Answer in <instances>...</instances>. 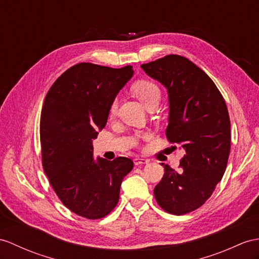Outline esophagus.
<instances>
[{"mask_svg":"<svg viewBox=\"0 0 259 259\" xmlns=\"http://www.w3.org/2000/svg\"><path fill=\"white\" fill-rule=\"evenodd\" d=\"M149 160L148 159H145V158H140V157H137V158L134 159V163L135 166H138V165H143V163H147Z\"/></svg>","mask_w":259,"mask_h":259,"instance_id":"esophagus-1","label":"esophagus"}]
</instances>
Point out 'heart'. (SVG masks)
Here are the masks:
<instances>
[{
  "mask_svg": "<svg viewBox=\"0 0 259 259\" xmlns=\"http://www.w3.org/2000/svg\"><path fill=\"white\" fill-rule=\"evenodd\" d=\"M132 90L135 93V96L140 99L143 104L146 106V109L150 106H157L160 102L161 91L160 88L155 82L149 80H138L132 87ZM117 108V102L113 101L110 108L111 115L115 114Z\"/></svg>",
  "mask_w": 259,
  "mask_h": 259,
  "instance_id": "1",
  "label": "heart"
}]
</instances>
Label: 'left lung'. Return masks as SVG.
<instances>
[{"label": "left lung", "mask_w": 259, "mask_h": 259, "mask_svg": "<svg viewBox=\"0 0 259 259\" xmlns=\"http://www.w3.org/2000/svg\"><path fill=\"white\" fill-rule=\"evenodd\" d=\"M166 88V136L186 155L176 171L168 165L154 189L157 203L181 215L209 199L225 172L231 149V122L222 94L211 78L186 57L168 55L141 66Z\"/></svg>", "instance_id": "left-lung-1"}]
</instances>
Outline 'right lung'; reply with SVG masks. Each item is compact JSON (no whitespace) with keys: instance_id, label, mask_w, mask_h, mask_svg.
<instances>
[{"instance_id":"right-lung-1","label":"right lung","mask_w":259,"mask_h":259,"mask_svg":"<svg viewBox=\"0 0 259 259\" xmlns=\"http://www.w3.org/2000/svg\"><path fill=\"white\" fill-rule=\"evenodd\" d=\"M133 67L119 69L81 62L50 88L40 115L44 171L60 201L85 219L104 218L119 199L122 181L134 167L126 157L94 159L96 140Z\"/></svg>"}]
</instances>
